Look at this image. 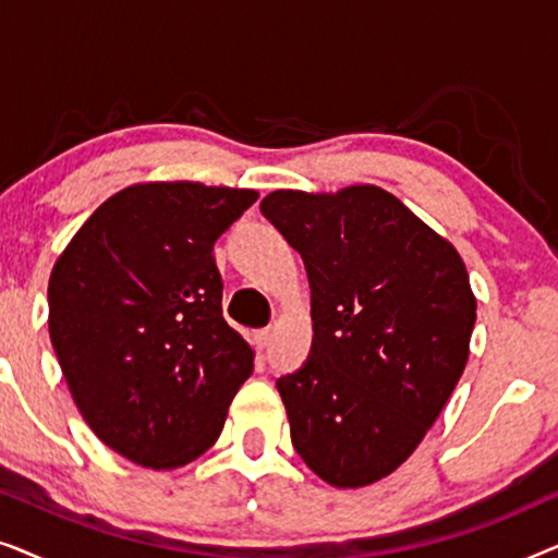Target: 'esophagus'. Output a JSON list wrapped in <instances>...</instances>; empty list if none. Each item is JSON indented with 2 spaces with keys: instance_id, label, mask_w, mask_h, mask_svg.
<instances>
[{
  "instance_id": "obj_1",
  "label": "esophagus",
  "mask_w": 558,
  "mask_h": 558,
  "mask_svg": "<svg viewBox=\"0 0 558 558\" xmlns=\"http://www.w3.org/2000/svg\"><path fill=\"white\" fill-rule=\"evenodd\" d=\"M254 340H256V345L258 348H266L271 342V330H258L256 335H254Z\"/></svg>"
}]
</instances>
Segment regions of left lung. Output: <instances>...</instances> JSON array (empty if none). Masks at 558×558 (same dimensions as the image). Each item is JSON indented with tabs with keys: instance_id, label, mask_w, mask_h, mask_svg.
<instances>
[{
	"instance_id": "1",
	"label": "left lung",
	"mask_w": 558,
	"mask_h": 558,
	"mask_svg": "<svg viewBox=\"0 0 558 558\" xmlns=\"http://www.w3.org/2000/svg\"><path fill=\"white\" fill-rule=\"evenodd\" d=\"M262 213L304 258L312 353L277 380L292 445L332 487L399 470L445 409L477 317L462 256L378 185L274 190Z\"/></svg>"
}]
</instances>
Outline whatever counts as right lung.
<instances>
[{
	"label": "right lung",
	"instance_id": "add662e5",
	"mask_svg": "<svg viewBox=\"0 0 558 558\" xmlns=\"http://www.w3.org/2000/svg\"><path fill=\"white\" fill-rule=\"evenodd\" d=\"M246 187L136 182L98 205L52 266L50 340L90 432L142 468L216 445L254 350L223 319L213 258Z\"/></svg>",
	"mask_w": 558,
	"mask_h": 558
}]
</instances>
